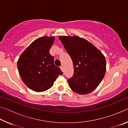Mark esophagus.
<instances>
[{
  "instance_id": "34e87169",
  "label": "esophagus",
  "mask_w": 128,
  "mask_h": 128,
  "mask_svg": "<svg viewBox=\"0 0 128 128\" xmlns=\"http://www.w3.org/2000/svg\"><path fill=\"white\" fill-rule=\"evenodd\" d=\"M60 69H61V70H62V72H64V69H63V66H60Z\"/></svg>"
}]
</instances>
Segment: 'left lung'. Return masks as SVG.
Listing matches in <instances>:
<instances>
[{"label": "left lung", "instance_id": "obj_1", "mask_svg": "<svg viewBox=\"0 0 128 128\" xmlns=\"http://www.w3.org/2000/svg\"><path fill=\"white\" fill-rule=\"evenodd\" d=\"M73 62L74 73L68 79L69 87L80 94H87L97 88L104 77L106 62L94 45L79 36H59Z\"/></svg>", "mask_w": 128, "mask_h": 128}]
</instances>
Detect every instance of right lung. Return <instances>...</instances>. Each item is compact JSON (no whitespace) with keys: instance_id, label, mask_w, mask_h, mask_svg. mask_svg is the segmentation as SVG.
<instances>
[{"instance_id":"add662e5","label":"right lung","mask_w":128,"mask_h":128,"mask_svg":"<svg viewBox=\"0 0 128 128\" xmlns=\"http://www.w3.org/2000/svg\"><path fill=\"white\" fill-rule=\"evenodd\" d=\"M55 38L44 36L32 42L23 52L17 62V68L22 81L32 90L44 92L51 88L62 72L54 64L50 49Z\"/></svg>"}]
</instances>
